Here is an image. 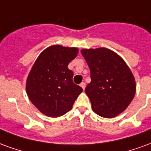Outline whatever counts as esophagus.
<instances>
[{"label": "esophagus", "mask_w": 151, "mask_h": 151, "mask_svg": "<svg viewBox=\"0 0 151 151\" xmlns=\"http://www.w3.org/2000/svg\"><path fill=\"white\" fill-rule=\"evenodd\" d=\"M80 87L82 88L84 90V88H85V87H86V83H84V82H82V83H80Z\"/></svg>", "instance_id": "34e87169"}]
</instances>
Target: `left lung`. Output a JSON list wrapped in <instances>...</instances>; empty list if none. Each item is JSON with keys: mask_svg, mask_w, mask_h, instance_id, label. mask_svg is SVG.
<instances>
[{"mask_svg": "<svg viewBox=\"0 0 151 151\" xmlns=\"http://www.w3.org/2000/svg\"><path fill=\"white\" fill-rule=\"evenodd\" d=\"M81 54L91 72L85 92L92 110L103 117L117 116L135 95L136 83L130 69L118 55L106 48L83 49Z\"/></svg>", "mask_w": 151, "mask_h": 151, "instance_id": "obj_1", "label": "left lung"}]
</instances>
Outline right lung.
Here are the masks:
<instances>
[{
    "label": "right lung",
    "mask_w": 151,
    "mask_h": 151,
    "mask_svg": "<svg viewBox=\"0 0 151 151\" xmlns=\"http://www.w3.org/2000/svg\"><path fill=\"white\" fill-rule=\"evenodd\" d=\"M78 55L75 47L55 45L41 53L33 65L26 81V92L35 107L45 115L58 117L71 110L83 92L72 80L68 68Z\"/></svg>",
    "instance_id": "add662e5"
}]
</instances>
